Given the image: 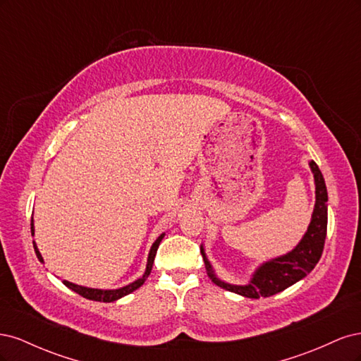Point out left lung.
<instances>
[{
	"instance_id": "1",
	"label": "left lung",
	"mask_w": 361,
	"mask_h": 361,
	"mask_svg": "<svg viewBox=\"0 0 361 361\" xmlns=\"http://www.w3.org/2000/svg\"><path fill=\"white\" fill-rule=\"evenodd\" d=\"M310 169L313 171L316 185V203L312 221L300 244L290 253L262 264L256 269L253 279L245 286L231 285V283H226L218 279L202 245L200 253L204 260L207 276L211 277L216 286L235 292L238 295H243V297L247 298H267L292 286L293 283L304 279L316 267L322 256L326 236V200H329V195H326V187L322 173L314 161H310Z\"/></svg>"
}]
</instances>
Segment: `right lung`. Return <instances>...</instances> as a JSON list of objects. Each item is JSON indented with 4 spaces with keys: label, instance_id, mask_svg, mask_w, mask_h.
<instances>
[{
    "label": "right lung",
    "instance_id": "add662e5",
    "mask_svg": "<svg viewBox=\"0 0 361 361\" xmlns=\"http://www.w3.org/2000/svg\"><path fill=\"white\" fill-rule=\"evenodd\" d=\"M31 235L35 236V226H32V220H31ZM162 238H164V233H162L161 236H158V239H157V241L154 243V245H152V248H150V253H149V257H147V267H146V271H145L143 277L135 280L134 283H129L128 286H123V288H120V289H113V290H102V289H92V288H84V286L73 285V283L66 281V280H64L63 283H64V285H66L69 289H72V290L76 292V293H80L81 297H84V298H87V300L102 301V302H111V301H116V300H118V298H122V297H125V295H128V293H130V292H134L135 289H138V288L146 281V279L149 277L150 271H152V265H154V260H155V256H157V250H158V247H159V243L162 241ZM32 245H35V251H36L37 259H39L40 262H43V257H42L40 251H39V248H37V245H36L35 241H32Z\"/></svg>",
    "mask_w": 361,
    "mask_h": 361
}]
</instances>
